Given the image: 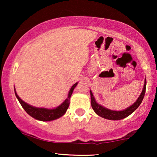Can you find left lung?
I'll return each mask as SVG.
<instances>
[{"instance_id": "1", "label": "left lung", "mask_w": 157, "mask_h": 157, "mask_svg": "<svg viewBox=\"0 0 157 157\" xmlns=\"http://www.w3.org/2000/svg\"><path fill=\"white\" fill-rule=\"evenodd\" d=\"M146 86H147V80L145 79L144 85L143 90L142 91H141L140 96H139L137 100L132 105V106H130L129 107H128V108H126L123 111L110 110V109L105 108V107L102 106L101 105L98 104V103L96 101L95 98H94L91 91H90V94H91V106L96 114L99 116V117H101L102 118H104V119L109 120H120L124 119V118L127 117L130 114H132V113L138 108L139 105L141 104L146 92Z\"/></svg>"}]
</instances>
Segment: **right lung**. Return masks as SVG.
Returning a JSON list of instances; mask_svg holds the SVG:
<instances>
[{
    "instance_id": "add662e5",
    "label": "right lung",
    "mask_w": 157,
    "mask_h": 157,
    "mask_svg": "<svg viewBox=\"0 0 157 157\" xmlns=\"http://www.w3.org/2000/svg\"><path fill=\"white\" fill-rule=\"evenodd\" d=\"M78 83H74L71 88L69 92H68V97L62 104L56 108L52 109H48L46 108H37V107L31 106V105L28 104L27 103L21 99L17 94L16 89L15 90V94H16V98H18V100L20 102V104L24 110L26 111L28 114H29L31 117H32L34 119L39 120V121H53V120L57 119L61 117L64 113L66 112L67 109L69 106L70 104V98L72 95L73 91L75 89V87L76 86Z\"/></svg>"
}]
</instances>
